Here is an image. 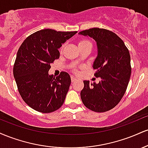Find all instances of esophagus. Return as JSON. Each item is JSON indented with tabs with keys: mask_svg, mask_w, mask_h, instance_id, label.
Returning <instances> with one entry per match:
<instances>
[{
	"mask_svg": "<svg viewBox=\"0 0 148 148\" xmlns=\"http://www.w3.org/2000/svg\"><path fill=\"white\" fill-rule=\"evenodd\" d=\"M71 80H72V82L73 83V82H74V81H76V79L75 77H74V76H72V77H71Z\"/></svg>",
	"mask_w": 148,
	"mask_h": 148,
	"instance_id": "34e87169",
	"label": "esophagus"
}]
</instances>
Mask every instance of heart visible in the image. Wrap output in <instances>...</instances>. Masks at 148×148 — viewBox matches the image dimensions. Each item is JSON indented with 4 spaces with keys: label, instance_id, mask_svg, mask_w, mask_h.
I'll return each instance as SVG.
<instances>
[{
    "label": "heart",
    "instance_id": "1",
    "mask_svg": "<svg viewBox=\"0 0 148 148\" xmlns=\"http://www.w3.org/2000/svg\"><path fill=\"white\" fill-rule=\"evenodd\" d=\"M92 46V44L90 42H89L88 40H81L79 42V48H81V47H86V46Z\"/></svg>",
    "mask_w": 148,
    "mask_h": 148
}]
</instances>
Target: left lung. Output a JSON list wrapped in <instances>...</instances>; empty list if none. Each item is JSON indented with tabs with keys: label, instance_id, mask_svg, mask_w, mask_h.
I'll return each instance as SVG.
<instances>
[{
	"label": "left lung",
	"instance_id": "left-lung-1",
	"mask_svg": "<svg viewBox=\"0 0 148 148\" xmlns=\"http://www.w3.org/2000/svg\"><path fill=\"white\" fill-rule=\"evenodd\" d=\"M95 40L97 56L92 67L98 84L84 81L81 92L84 104L98 113L112 109L120 102L130 81L132 68L129 50L116 34L103 28H94L79 33Z\"/></svg>",
	"mask_w": 148,
	"mask_h": 148
}]
</instances>
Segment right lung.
Masks as SVG:
<instances>
[{
    "instance_id": "obj_1",
    "label": "right lung",
    "mask_w": 148,
    "mask_h": 148,
    "mask_svg": "<svg viewBox=\"0 0 148 148\" xmlns=\"http://www.w3.org/2000/svg\"><path fill=\"white\" fill-rule=\"evenodd\" d=\"M77 33L44 29L28 36L18 49L13 67L14 77L22 99L30 108L51 113L63 104L71 78L62 72L49 74L51 63L59 58L58 49Z\"/></svg>"
}]
</instances>
